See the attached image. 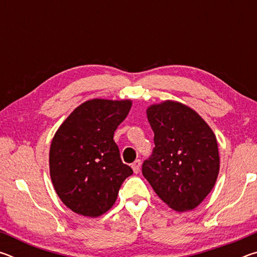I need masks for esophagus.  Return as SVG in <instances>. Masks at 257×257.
<instances>
[{
  "label": "esophagus",
  "mask_w": 257,
  "mask_h": 257,
  "mask_svg": "<svg viewBox=\"0 0 257 257\" xmlns=\"http://www.w3.org/2000/svg\"><path fill=\"white\" fill-rule=\"evenodd\" d=\"M141 164H142L141 160H136V161H135V162L132 164V168H133V170H134L135 173H138V172H139V169H141Z\"/></svg>",
  "instance_id": "esophagus-1"
}]
</instances>
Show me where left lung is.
I'll use <instances>...</instances> for the list:
<instances>
[{
    "mask_svg": "<svg viewBox=\"0 0 257 257\" xmlns=\"http://www.w3.org/2000/svg\"><path fill=\"white\" fill-rule=\"evenodd\" d=\"M146 115L155 147L152 158L143 163V176L172 210H194L219 176L214 133L196 111L172 99L151 104Z\"/></svg>",
    "mask_w": 257,
    "mask_h": 257,
    "instance_id": "left-lung-1",
    "label": "left lung"
}]
</instances>
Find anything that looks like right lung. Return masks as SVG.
<instances>
[{"mask_svg":"<svg viewBox=\"0 0 257 257\" xmlns=\"http://www.w3.org/2000/svg\"><path fill=\"white\" fill-rule=\"evenodd\" d=\"M132 105V99H88L54 134L49 158L51 180L61 201L77 214H104L114 205L125 178L133 175L113 141Z\"/></svg>","mask_w":257,"mask_h":257,"instance_id":"obj_1","label":"right lung"}]
</instances>
